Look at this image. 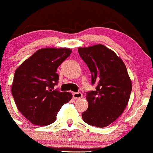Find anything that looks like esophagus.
Returning a JSON list of instances; mask_svg holds the SVG:
<instances>
[{
	"instance_id": "esophagus-1",
	"label": "esophagus",
	"mask_w": 153,
	"mask_h": 153,
	"mask_svg": "<svg viewBox=\"0 0 153 153\" xmlns=\"http://www.w3.org/2000/svg\"><path fill=\"white\" fill-rule=\"evenodd\" d=\"M73 97L74 99H79L82 97V94L81 92H74L73 93Z\"/></svg>"
}]
</instances>
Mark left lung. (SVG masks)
<instances>
[{"mask_svg":"<svg viewBox=\"0 0 153 153\" xmlns=\"http://www.w3.org/2000/svg\"><path fill=\"white\" fill-rule=\"evenodd\" d=\"M91 74L94 91L86 92L88 107L82 113L85 123L104 128L116 120L128 102L132 84L124 62L102 44L78 49Z\"/></svg>","mask_w":153,"mask_h":153,"instance_id":"left-lung-1","label":"left lung"}]
</instances>
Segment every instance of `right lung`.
<instances>
[{
    "label": "right lung",
    "instance_id": "add662e5",
    "mask_svg": "<svg viewBox=\"0 0 153 153\" xmlns=\"http://www.w3.org/2000/svg\"><path fill=\"white\" fill-rule=\"evenodd\" d=\"M71 52L67 48L39 49L16 70L12 94L18 110L33 125L53 123L61 107L72 98L70 92L54 89L58 68Z\"/></svg>",
    "mask_w": 153,
    "mask_h": 153
}]
</instances>
